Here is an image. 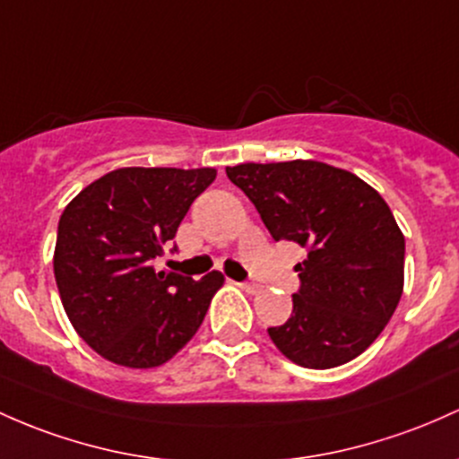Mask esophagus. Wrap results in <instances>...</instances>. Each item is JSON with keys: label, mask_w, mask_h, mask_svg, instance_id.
Segmentation results:
<instances>
[{"label": "esophagus", "mask_w": 459, "mask_h": 459, "mask_svg": "<svg viewBox=\"0 0 459 459\" xmlns=\"http://www.w3.org/2000/svg\"><path fill=\"white\" fill-rule=\"evenodd\" d=\"M239 287L244 291H248V294H256V291H259V285H255V283H239Z\"/></svg>", "instance_id": "1"}]
</instances>
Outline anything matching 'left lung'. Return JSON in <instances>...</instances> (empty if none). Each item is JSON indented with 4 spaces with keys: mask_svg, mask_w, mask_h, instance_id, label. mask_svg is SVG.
I'll list each match as a JSON object with an SVG mask.
<instances>
[{
    "mask_svg": "<svg viewBox=\"0 0 459 459\" xmlns=\"http://www.w3.org/2000/svg\"><path fill=\"white\" fill-rule=\"evenodd\" d=\"M276 241H296L300 290L272 342L303 368L326 370L361 355L390 322L403 294L405 238L385 200L359 176L320 163L226 168Z\"/></svg>",
    "mask_w": 459,
    "mask_h": 459,
    "instance_id": "obj_1",
    "label": "left lung"
}]
</instances>
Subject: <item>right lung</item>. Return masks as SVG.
Segmentation results:
<instances>
[{"instance_id":"right-lung-1","label":"right lung","mask_w":459,"mask_h":459,"mask_svg":"<svg viewBox=\"0 0 459 459\" xmlns=\"http://www.w3.org/2000/svg\"><path fill=\"white\" fill-rule=\"evenodd\" d=\"M213 168H122L93 180L58 221L54 276L75 333L104 359L154 368L203 325L221 272L200 281L156 272Z\"/></svg>"}]
</instances>
